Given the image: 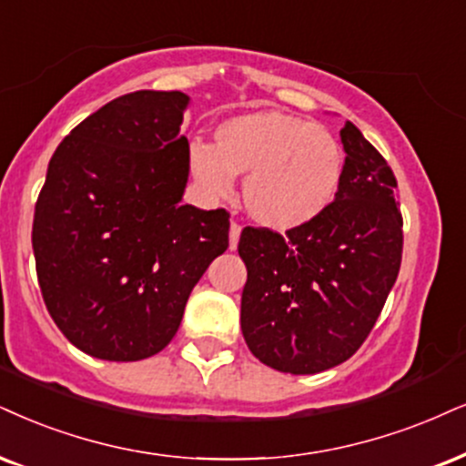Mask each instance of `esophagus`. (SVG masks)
Wrapping results in <instances>:
<instances>
[{"label":"esophagus","instance_id":"obj_1","mask_svg":"<svg viewBox=\"0 0 466 466\" xmlns=\"http://www.w3.org/2000/svg\"><path fill=\"white\" fill-rule=\"evenodd\" d=\"M239 235H242V227L238 222H231V228H228V248L231 250L238 248Z\"/></svg>","mask_w":466,"mask_h":466}]
</instances>
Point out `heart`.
<instances>
[{
  "mask_svg": "<svg viewBox=\"0 0 466 466\" xmlns=\"http://www.w3.org/2000/svg\"><path fill=\"white\" fill-rule=\"evenodd\" d=\"M216 147L192 142L189 170L209 197H228L244 177L246 211L272 231H294L330 209L346 177V148L329 127L280 110L222 120Z\"/></svg>",
  "mask_w": 466,
  "mask_h": 466,
  "instance_id": "b5f03b06",
  "label": "heart"
}]
</instances>
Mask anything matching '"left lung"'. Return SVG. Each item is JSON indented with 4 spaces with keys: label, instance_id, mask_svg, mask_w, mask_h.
I'll list each match as a JSON object with an SVG mask.
<instances>
[{
    "label": "left lung",
    "instance_id": "8db88e82",
    "mask_svg": "<svg viewBox=\"0 0 466 466\" xmlns=\"http://www.w3.org/2000/svg\"><path fill=\"white\" fill-rule=\"evenodd\" d=\"M346 177L326 214L283 235L246 227L238 252L246 346L283 373H318L363 346L401 263L393 170L359 127L341 129Z\"/></svg>",
    "mask_w": 466,
    "mask_h": 466
}]
</instances>
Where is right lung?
Instances as JSON below:
<instances>
[{
    "instance_id": "1",
    "label": "right lung",
    "mask_w": 466,
    "mask_h": 466,
    "mask_svg": "<svg viewBox=\"0 0 466 466\" xmlns=\"http://www.w3.org/2000/svg\"><path fill=\"white\" fill-rule=\"evenodd\" d=\"M187 103L179 90L118 96L49 162L32 227L38 285L62 335L95 359L168 346L194 285L228 248L227 211L181 205Z\"/></svg>"
}]
</instances>
